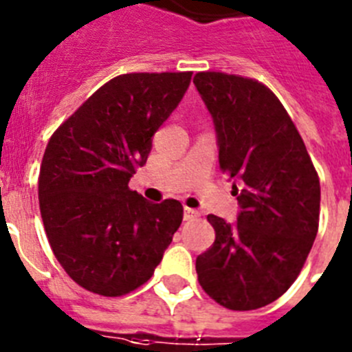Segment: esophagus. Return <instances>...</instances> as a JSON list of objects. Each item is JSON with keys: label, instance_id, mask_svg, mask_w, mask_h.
<instances>
[{"label": "esophagus", "instance_id": "1", "mask_svg": "<svg viewBox=\"0 0 352 352\" xmlns=\"http://www.w3.org/2000/svg\"><path fill=\"white\" fill-rule=\"evenodd\" d=\"M199 217V211L192 210V208H185V220H195Z\"/></svg>", "mask_w": 352, "mask_h": 352}]
</instances>
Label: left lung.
<instances>
[{"label": "left lung", "mask_w": 352, "mask_h": 352, "mask_svg": "<svg viewBox=\"0 0 352 352\" xmlns=\"http://www.w3.org/2000/svg\"><path fill=\"white\" fill-rule=\"evenodd\" d=\"M194 84L239 204L236 223L208 214L214 243L195 261L199 284L226 309H261L291 287L312 248L319 176L272 89L222 72H199Z\"/></svg>", "instance_id": "obj_1"}]
</instances>
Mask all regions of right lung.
<instances>
[{"label":"right lung","instance_id":"1","mask_svg":"<svg viewBox=\"0 0 352 352\" xmlns=\"http://www.w3.org/2000/svg\"><path fill=\"white\" fill-rule=\"evenodd\" d=\"M190 79L192 72L118 76L52 133L40 167V213L56 259L80 287L102 296L138 289L182 226L179 201L149 203L129 182Z\"/></svg>","mask_w":352,"mask_h":352}]
</instances>
